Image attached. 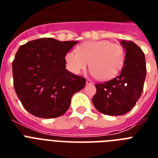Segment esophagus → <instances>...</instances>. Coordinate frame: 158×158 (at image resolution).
<instances>
[{"label":"esophagus","instance_id":"esophagus-1","mask_svg":"<svg viewBox=\"0 0 158 158\" xmlns=\"http://www.w3.org/2000/svg\"><path fill=\"white\" fill-rule=\"evenodd\" d=\"M86 84H93V82H92V80L91 79H86Z\"/></svg>","mask_w":158,"mask_h":158}]
</instances>
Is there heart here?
<instances>
[{
	"instance_id": "1",
	"label": "heart",
	"mask_w": 158,
	"mask_h": 158,
	"mask_svg": "<svg viewBox=\"0 0 158 158\" xmlns=\"http://www.w3.org/2000/svg\"><path fill=\"white\" fill-rule=\"evenodd\" d=\"M77 50L64 56L68 69L75 74L84 70L90 62L91 74L100 80H108L117 75L125 63L124 48L108 40L84 42Z\"/></svg>"
}]
</instances>
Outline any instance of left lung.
<instances>
[{
    "mask_svg": "<svg viewBox=\"0 0 158 158\" xmlns=\"http://www.w3.org/2000/svg\"><path fill=\"white\" fill-rule=\"evenodd\" d=\"M125 59L120 74L109 81L97 84L93 103L97 110L108 115L129 112L139 99L146 77L144 53L132 41L120 42Z\"/></svg>",
    "mask_w": 158,
    "mask_h": 158,
    "instance_id": "obj_1",
    "label": "left lung"
}]
</instances>
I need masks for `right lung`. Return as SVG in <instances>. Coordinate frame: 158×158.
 Instances as JSON below:
<instances>
[{
    "instance_id": "1",
    "label": "right lung",
    "mask_w": 158,
    "mask_h": 158,
    "mask_svg": "<svg viewBox=\"0 0 158 158\" xmlns=\"http://www.w3.org/2000/svg\"><path fill=\"white\" fill-rule=\"evenodd\" d=\"M78 42L44 38L19 47L12 62L15 90L23 107L37 117L56 118L69 109L86 79L65 69L64 56Z\"/></svg>"
}]
</instances>
